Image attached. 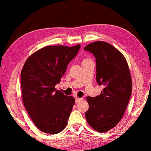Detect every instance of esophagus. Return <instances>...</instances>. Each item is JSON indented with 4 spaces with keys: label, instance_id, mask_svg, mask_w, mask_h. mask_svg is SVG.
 <instances>
[{
    "label": "esophagus",
    "instance_id": "1",
    "mask_svg": "<svg viewBox=\"0 0 151 151\" xmlns=\"http://www.w3.org/2000/svg\"><path fill=\"white\" fill-rule=\"evenodd\" d=\"M83 100V98H75V102H76V103H78V102H81V101H82Z\"/></svg>",
    "mask_w": 151,
    "mask_h": 151
}]
</instances>
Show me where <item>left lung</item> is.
Here are the masks:
<instances>
[{"instance_id":"1","label":"left lung","mask_w":151,"mask_h":151,"mask_svg":"<svg viewBox=\"0 0 151 151\" xmlns=\"http://www.w3.org/2000/svg\"><path fill=\"white\" fill-rule=\"evenodd\" d=\"M84 49L95 57L96 81L104 86L100 95L87 98L89 107L85 117L94 129L106 132L118 124L129 103L132 90L129 69L123 54L106 42H93Z\"/></svg>"}]
</instances>
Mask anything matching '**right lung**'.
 Listing matches in <instances>:
<instances>
[{"mask_svg":"<svg viewBox=\"0 0 151 151\" xmlns=\"http://www.w3.org/2000/svg\"><path fill=\"white\" fill-rule=\"evenodd\" d=\"M80 47L81 45L44 47L31 55L22 68L24 106L35 125L45 133H59L68 123L75 98L64 95L55 86Z\"/></svg>","mask_w":151,"mask_h":151,"instance_id":"1","label":"right lung"}]
</instances>
